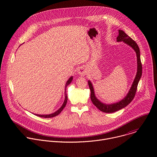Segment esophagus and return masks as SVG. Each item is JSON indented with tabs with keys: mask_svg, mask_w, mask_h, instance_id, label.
I'll list each match as a JSON object with an SVG mask.
<instances>
[{
	"mask_svg": "<svg viewBox=\"0 0 157 157\" xmlns=\"http://www.w3.org/2000/svg\"><path fill=\"white\" fill-rule=\"evenodd\" d=\"M78 73H79V75H80L81 76H82V75H85L86 71H85V70H84L82 68H79V69L78 70Z\"/></svg>",
	"mask_w": 157,
	"mask_h": 157,
	"instance_id": "esophagus-1",
	"label": "esophagus"
}]
</instances>
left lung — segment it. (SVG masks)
<instances>
[{
	"label": "left lung",
	"instance_id": "obj_1",
	"mask_svg": "<svg viewBox=\"0 0 157 157\" xmlns=\"http://www.w3.org/2000/svg\"><path fill=\"white\" fill-rule=\"evenodd\" d=\"M117 41L124 42L125 43L128 44V45L131 47L133 49V50L136 52L137 55V71L136 78L134 79L133 82L132 84V86L130 89L129 91L128 92L127 94L126 95V96L121 101L113 104H107L101 102L95 96L94 89L93 88V86L91 82L90 81H88V85H89V89H90L91 90V101L99 110L105 113H115V112L124 108L132 102L134 97H135V95L137 91V86L142 73V63L140 60V49L136 42L134 40H133L129 36H128L124 31L121 30H119V35L117 37Z\"/></svg>",
	"mask_w": 157,
	"mask_h": 157
}]
</instances>
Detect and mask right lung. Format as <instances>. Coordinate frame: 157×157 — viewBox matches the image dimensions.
Returning <instances> with one entry per match:
<instances>
[{"instance_id": "right-lung-1", "label": "right lung", "mask_w": 157, "mask_h": 157, "mask_svg": "<svg viewBox=\"0 0 157 157\" xmlns=\"http://www.w3.org/2000/svg\"><path fill=\"white\" fill-rule=\"evenodd\" d=\"M73 76L70 77L68 80L67 81L66 83V85H65V92H64V102L63 104V105H61V107L58 110H56V112H55V113H52V114H45V115H41V114H35V116H39V117H43V118H51V117H55L56 116H58V114H59V113H61V112L63 110V109L64 108V107L66 106V103H67V101H68V96H67V94H66V87L68 86L70 83L73 80Z\"/></svg>"}]
</instances>
